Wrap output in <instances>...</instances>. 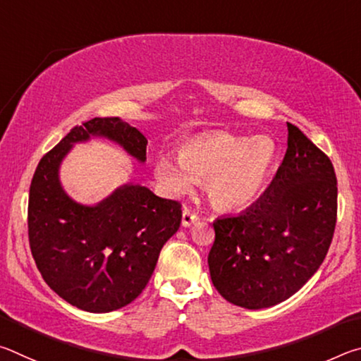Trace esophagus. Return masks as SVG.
Masks as SVG:
<instances>
[{
    "instance_id": "obj_1",
    "label": "esophagus",
    "mask_w": 361,
    "mask_h": 361,
    "mask_svg": "<svg viewBox=\"0 0 361 361\" xmlns=\"http://www.w3.org/2000/svg\"><path fill=\"white\" fill-rule=\"evenodd\" d=\"M199 221V216L195 215V213H192L191 210L186 209L183 210V219H181V224L185 226V228H189V226H192L194 223H197Z\"/></svg>"
}]
</instances>
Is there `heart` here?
Listing matches in <instances>:
<instances>
[{
	"mask_svg": "<svg viewBox=\"0 0 361 361\" xmlns=\"http://www.w3.org/2000/svg\"><path fill=\"white\" fill-rule=\"evenodd\" d=\"M277 156V145L269 137L216 132L188 142L180 154L159 156L156 176L173 194L207 180V194L218 209L240 210L261 194Z\"/></svg>",
	"mask_w": 361,
	"mask_h": 361,
	"instance_id": "1",
	"label": "heart"
}]
</instances>
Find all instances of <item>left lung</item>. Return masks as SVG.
I'll use <instances>...</instances> for the list:
<instances>
[{"mask_svg": "<svg viewBox=\"0 0 361 361\" xmlns=\"http://www.w3.org/2000/svg\"><path fill=\"white\" fill-rule=\"evenodd\" d=\"M264 194L235 216L213 223L212 282L226 301L264 309L301 290L325 259L338 213L333 164L296 126Z\"/></svg>", "mask_w": 361, "mask_h": 361, "instance_id": "obj_1", "label": "left lung"}]
</instances>
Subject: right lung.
Instances as JSON below:
<instances>
[{
	"mask_svg": "<svg viewBox=\"0 0 361 361\" xmlns=\"http://www.w3.org/2000/svg\"><path fill=\"white\" fill-rule=\"evenodd\" d=\"M114 142L138 162L148 140L119 118H94L41 159L28 199V239L44 282L78 309L105 314L130 304L154 272L159 253L180 228L181 205L142 185H122L99 204L73 200L60 166L75 143Z\"/></svg>",
	"mask_w": 361,
	"mask_h": 361,
	"instance_id": "1",
	"label": "right lung"
}]
</instances>
